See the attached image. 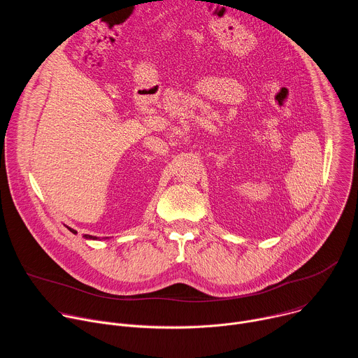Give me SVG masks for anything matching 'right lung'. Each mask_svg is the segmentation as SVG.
Instances as JSON below:
<instances>
[{
	"mask_svg": "<svg viewBox=\"0 0 358 358\" xmlns=\"http://www.w3.org/2000/svg\"><path fill=\"white\" fill-rule=\"evenodd\" d=\"M66 228H68V229H69L72 234H78L75 229H72V228H69V227H66ZM83 238H85V239H93V241H97V239H100L99 236H92V235H83ZM101 239H108V236H106V238H101Z\"/></svg>",
	"mask_w": 358,
	"mask_h": 358,
	"instance_id": "right-lung-1",
	"label": "right lung"
}]
</instances>
